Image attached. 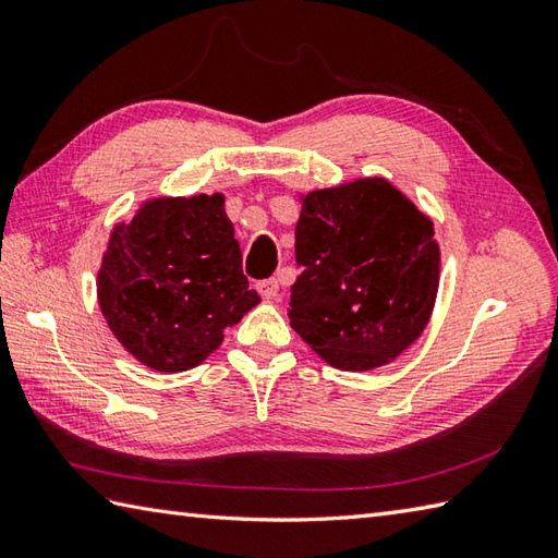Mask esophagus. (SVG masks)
Segmentation results:
<instances>
[{"label":"esophagus","mask_w":558,"mask_h":558,"mask_svg":"<svg viewBox=\"0 0 558 558\" xmlns=\"http://www.w3.org/2000/svg\"><path fill=\"white\" fill-rule=\"evenodd\" d=\"M258 292L264 300H278V292H280V282L276 278H268V280H260L258 282Z\"/></svg>","instance_id":"34e87169"}]
</instances>
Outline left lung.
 Instances as JSON below:
<instances>
[{"label":"left lung","instance_id":"1","mask_svg":"<svg viewBox=\"0 0 558 558\" xmlns=\"http://www.w3.org/2000/svg\"><path fill=\"white\" fill-rule=\"evenodd\" d=\"M300 201L290 326L336 369L390 364L434 312L441 278L434 222L384 177L314 189Z\"/></svg>","mask_w":558,"mask_h":558}]
</instances>
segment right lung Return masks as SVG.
Instances as JSON below:
<instances>
[{
  "label": "right lung",
  "instance_id": "obj_1",
  "mask_svg": "<svg viewBox=\"0 0 558 558\" xmlns=\"http://www.w3.org/2000/svg\"><path fill=\"white\" fill-rule=\"evenodd\" d=\"M258 302L222 194L148 198L110 232L98 304L114 338L148 369H194Z\"/></svg>",
  "mask_w": 558,
  "mask_h": 558
}]
</instances>
